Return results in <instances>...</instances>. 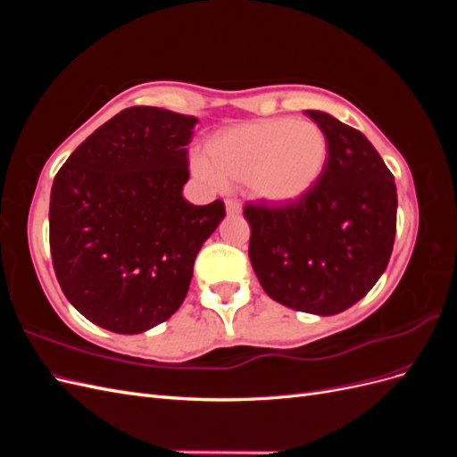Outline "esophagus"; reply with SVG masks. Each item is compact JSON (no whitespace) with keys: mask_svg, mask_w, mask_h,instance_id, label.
I'll return each instance as SVG.
<instances>
[{"mask_svg":"<svg viewBox=\"0 0 457 457\" xmlns=\"http://www.w3.org/2000/svg\"><path fill=\"white\" fill-rule=\"evenodd\" d=\"M227 213L228 215H240L242 213V204L238 200H227Z\"/></svg>","mask_w":457,"mask_h":457,"instance_id":"34e87169","label":"esophagus"}]
</instances>
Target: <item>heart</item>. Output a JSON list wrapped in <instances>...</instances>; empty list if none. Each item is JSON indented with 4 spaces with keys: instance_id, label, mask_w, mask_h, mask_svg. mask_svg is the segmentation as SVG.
I'll use <instances>...</instances> for the list:
<instances>
[{
    "instance_id": "heart-1",
    "label": "heart",
    "mask_w": 457,
    "mask_h": 457,
    "mask_svg": "<svg viewBox=\"0 0 457 457\" xmlns=\"http://www.w3.org/2000/svg\"><path fill=\"white\" fill-rule=\"evenodd\" d=\"M326 133L309 120L269 118L223 129L207 143V160L192 170L204 181L245 185L250 195L274 205L307 196L328 162Z\"/></svg>"
}]
</instances>
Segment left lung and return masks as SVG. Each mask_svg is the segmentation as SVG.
Masks as SVG:
<instances>
[{"label": "left lung", "instance_id": "obj_1", "mask_svg": "<svg viewBox=\"0 0 457 457\" xmlns=\"http://www.w3.org/2000/svg\"><path fill=\"white\" fill-rule=\"evenodd\" d=\"M328 139V162L307 196L286 205L247 204L250 259L267 295L331 316L353 307L389 265L396 185L366 137L320 110H307Z\"/></svg>", "mask_w": 457, "mask_h": 457}]
</instances>
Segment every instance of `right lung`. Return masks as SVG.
Returning a JSON list of instances; mask_svg holds the SVG:
<instances>
[{
    "instance_id": "1",
    "label": "right lung",
    "mask_w": 457,
    "mask_h": 457,
    "mask_svg": "<svg viewBox=\"0 0 457 457\" xmlns=\"http://www.w3.org/2000/svg\"><path fill=\"white\" fill-rule=\"evenodd\" d=\"M156 106H131L93 131L51 188L49 245L62 294L87 320L141 334L181 307L223 200L183 198L196 126Z\"/></svg>"
}]
</instances>
